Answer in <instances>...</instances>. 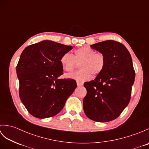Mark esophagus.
<instances>
[{"mask_svg": "<svg viewBox=\"0 0 149 149\" xmlns=\"http://www.w3.org/2000/svg\"><path fill=\"white\" fill-rule=\"evenodd\" d=\"M77 85L78 86H83V84L82 83H80V82L77 81Z\"/></svg>", "mask_w": 149, "mask_h": 149, "instance_id": "1", "label": "esophagus"}]
</instances>
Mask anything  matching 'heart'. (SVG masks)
Listing matches in <instances>:
<instances>
[{"label": "heart", "instance_id": "1", "mask_svg": "<svg viewBox=\"0 0 149 149\" xmlns=\"http://www.w3.org/2000/svg\"><path fill=\"white\" fill-rule=\"evenodd\" d=\"M60 63L63 69L67 72H71L77 67V63H80L77 72L66 75L79 82L89 80L91 75L94 77L99 75L105 68L106 59L102 53L96 52L88 47H83L76 49L73 56L68 52L65 53L60 58Z\"/></svg>", "mask_w": 149, "mask_h": 149}]
</instances>
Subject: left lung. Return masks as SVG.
<instances>
[{"mask_svg": "<svg viewBox=\"0 0 149 149\" xmlns=\"http://www.w3.org/2000/svg\"><path fill=\"white\" fill-rule=\"evenodd\" d=\"M105 56L103 72L84 83L87 90L84 111L90 119L107 122L116 119L130 102L135 71L130 53L121 43L107 40L90 46Z\"/></svg>", "mask_w": 149, "mask_h": 149, "instance_id": "left-lung-1", "label": "left lung"}]
</instances>
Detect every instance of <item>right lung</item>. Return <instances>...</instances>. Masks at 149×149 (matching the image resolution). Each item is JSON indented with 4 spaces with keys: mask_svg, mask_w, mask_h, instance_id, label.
<instances>
[{
    "mask_svg": "<svg viewBox=\"0 0 149 149\" xmlns=\"http://www.w3.org/2000/svg\"><path fill=\"white\" fill-rule=\"evenodd\" d=\"M73 47L44 40L27 47L17 66L19 96L31 115L38 118L56 115L77 87L72 79H59L63 74V54Z\"/></svg>",
    "mask_w": 149,
    "mask_h": 149,
    "instance_id": "1",
    "label": "right lung"
}]
</instances>
